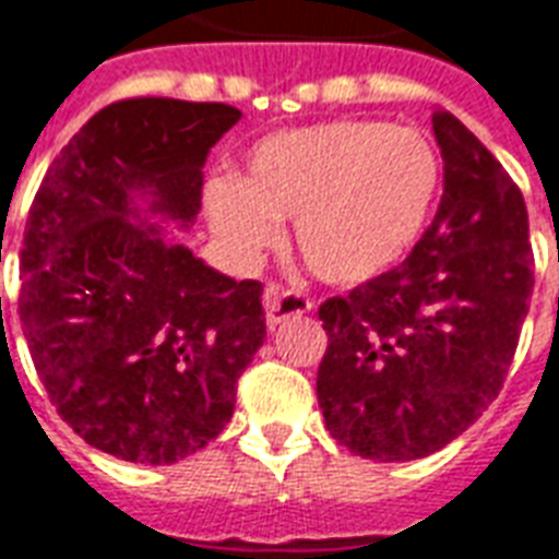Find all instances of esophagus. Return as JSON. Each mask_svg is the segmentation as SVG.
<instances>
[{
  "instance_id": "34e87169",
  "label": "esophagus",
  "mask_w": 559,
  "mask_h": 559,
  "mask_svg": "<svg viewBox=\"0 0 559 559\" xmlns=\"http://www.w3.org/2000/svg\"><path fill=\"white\" fill-rule=\"evenodd\" d=\"M263 308H266V322H270V328H275L287 317L308 313L313 308V298L293 293V289H284L281 284H266V289H263Z\"/></svg>"
}]
</instances>
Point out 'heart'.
<instances>
[{"label":"heart","mask_w":559,"mask_h":559,"mask_svg":"<svg viewBox=\"0 0 559 559\" xmlns=\"http://www.w3.org/2000/svg\"><path fill=\"white\" fill-rule=\"evenodd\" d=\"M440 193V157L411 128L340 119L261 140L246 181L207 185L213 228L237 251L266 249L296 219L301 261L328 284H360L413 249Z\"/></svg>","instance_id":"b5f03b06"}]
</instances>
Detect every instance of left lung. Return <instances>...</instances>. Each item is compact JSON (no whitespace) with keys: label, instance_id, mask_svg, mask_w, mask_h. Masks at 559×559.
Wrapping results in <instances>:
<instances>
[{"label":"left lung","instance_id":"1","mask_svg":"<svg viewBox=\"0 0 559 559\" xmlns=\"http://www.w3.org/2000/svg\"><path fill=\"white\" fill-rule=\"evenodd\" d=\"M445 187L404 258L319 305L325 428L366 460L428 457L498 399L534 293L527 207L496 155L449 110L433 114Z\"/></svg>","mask_w":559,"mask_h":559}]
</instances>
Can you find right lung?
<instances>
[{
  "mask_svg": "<svg viewBox=\"0 0 559 559\" xmlns=\"http://www.w3.org/2000/svg\"><path fill=\"white\" fill-rule=\"evenodd\" d=\"M240 119L223 102L119 99L46 169L20 251V322L49 402L93 449L166 466L231 421L266 336L261 281L204 266L138 219L190 225L204 157Z\"/></svg>",
  "mask_w": 559,
  "mask_h": 559,
  "instance_id": "1",
  "label": "right lung"
}]
</instances>
